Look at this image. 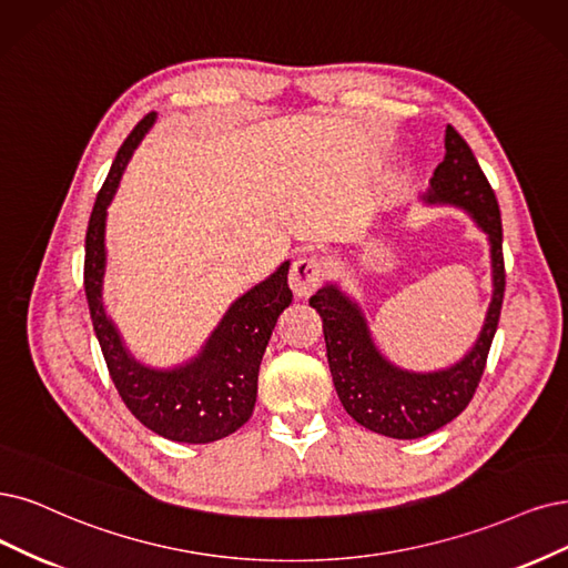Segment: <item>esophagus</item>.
Wrapping results in <instances>:
<instances>
[{"label":"esophagus","mask_w":568,"mask_h":568,"mask_svg":"<svg viewBox=\"0 0 568 568\" xmlns=\"http://www.w3.org/2000/svg\"><path fill=\"white\" fill-rule=\"evenodd\" d=\"M325 278V262L316 255H302L290 268V287L295 297H308Z\"/></svg>","instance_id":"1"}]
</instances>
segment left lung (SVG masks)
I'll return each instance as SVG.
<instances>
[{
    "mask_svg": "<svg viewBox=\"0 0 568 568\" xmlns=\"http://www.w3.org/2000/svg\"><path fill=\"white\" fill-rule=\"evenodd\" d=\"M445 150L424 201L466 210L491 245L494 295L479 337L464 358L437 372L400 369L374 346L361 306L337 285L327 283L308 300L323 318L327 363L344 409L367 430L395 439L430 435L468 407L487 365L506 292L503 226L494 189L468 142L452 125L445 131Z\"/></svg>",
    "mask_w": 568,
    "mask_h": 568,
    "instance_id": "obj_1",
    "label": "left lung"
}]
</instances>
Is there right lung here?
Here are the masks:
<instances>
[{
	"mask_svg": "<svg viewBox=\"0 0 568 568\" xmlns=\"http://www.w3.org/2000/svg\"><path fill=\"white\" fill-rule=\"evenodd\" d=\"M154 121L156 112H150L123 140L110 175L98 192L87 231L83 287L104 363L125 407L142 426L165 439L207 445L236 433L255 409L262 355L278 316L292 302L287 287L290 262H283L266 281L229 306L196 358L173 369H154L133 358L102 302L108 266L104 226L125 165Z\"/></svg>",
	"mask_w": 568,
	"mask_h": 568,
	"instance_id": "obj_1",
	"label": "right lung"
}]
</instances>
